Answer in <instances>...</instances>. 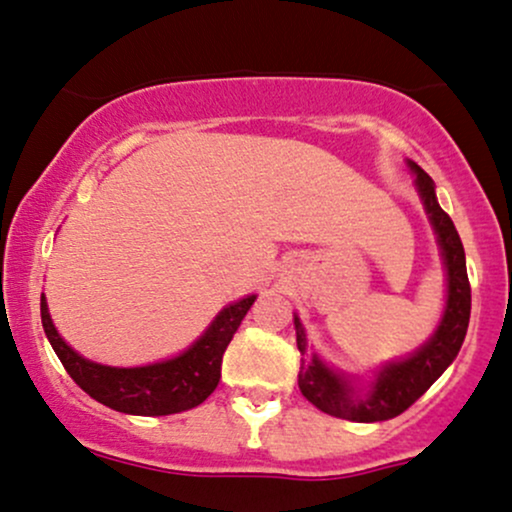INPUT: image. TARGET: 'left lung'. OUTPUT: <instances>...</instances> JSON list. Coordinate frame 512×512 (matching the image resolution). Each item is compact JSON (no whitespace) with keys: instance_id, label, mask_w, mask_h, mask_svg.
Segmentation results:
<instances>
[{"instance_id":"1","label":"left lung","mask_w":512,"mask_h":512,"mask_svg":"<svg viewBox=\"0 0 512 512\" xmlns=\"http://www.w3.org/2000/svg\"><path fill=\"white\" fill-rule=\"evenodd\" d=\"M407 167L414 172V189L422 198L441 249L443 268H446V306L434 335L422 347H417L410 357L383 364L364 386L359 378L335 371L318 354L302 359L299 390L304 398L321 412L347 422H386L414 405L458 357L470 326L472 290L460 234L446 210L438 206L434 179L417 162L407 160ZM294 330H297L299 352L306 354L309 338L297 314H294Z\"/></svg>"}]
</instances>
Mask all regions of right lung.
Here are the masks:
<instances>
[{"instance_id": "obj_1", "label": "right lung", "mask_w": 512, "mask_h": 512, "mask_svg": "<svg viewBox=\"0 0 512 512\" xmlns=\"http://www.w3.org/2000/svg\"><path fill=\"white\" fill-rule=\"evenodd\" d=\"M254 302L256 294H249L227 304L203 330L201 338L191 342L184 352L146 366H107L81 357L54 328L45 294L40 297V316L47 340L64 364L66 374L90 398L124 414L165 417L201 405L218 388L222 354Z\"/></svg>"}]
</instances>
